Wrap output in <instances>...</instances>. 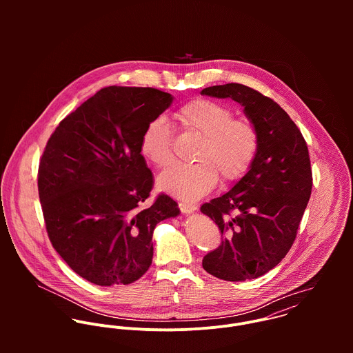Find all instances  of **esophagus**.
Wrapping results in <instances>:
<instances>
[{
  "instance_id": "obj_1",
  "label": "esophagus",
  "mask_w": 353,
  "mask_h": 353,
  "mask_svg": "<svg viewBox=\"0 0 353 353\" xmlns=\"http://www.w3.org/2000/svg\"><path fill=\"white\" fill-rule=\"evenodd\" d=\"M197 205L196 203H189V202H179V209L183 213H193L197 210Z\"/></svg>"
}]
</instances>
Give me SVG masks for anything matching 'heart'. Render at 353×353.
Wrapping results in <instances>:
<instances>
[{
	"instance_id": "b5f03b06",
	"label": "heart",
	"mask_w": 353,
	"mask_h": 353,
	"mask_svg": "<svg viewBox=\"0 0 353 353\" xmlns=\"http://www.w3.org/2000/svg\"><path fill=\"white\" fill-rule=\"evenodd\" d=\"M179 125L200 139L193 164H176L157 178V188L182 200H197L217 183L241 179L258 151V130L252 119L234 118L220 101L196 99L175 114ZM141 153L157 168L171 164L172 134L164 118H156L141 137Z\"/></svg>"
}]
</instances>
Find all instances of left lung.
<instances>
[{
  "label": "left lung",
  "mask_w": 353,
  "mask_h": 353,
  "mask_svg": "<svg viewBox=\"0 0 353 353\" xmlns=\"http://www.w3.org/2000/svg\"><path fill=\"white\" fill-rule=\"evenodd\" d=\"M201 95L239 103L259 141L249 171L225 194L201 206L223 236L203 256L202 268L225 281L256 279L280 263L296 238L312 188L307 144L290 115L250 87L213 85Z\"/></svg>",
  "instance_id": "1"
}]
</instances>
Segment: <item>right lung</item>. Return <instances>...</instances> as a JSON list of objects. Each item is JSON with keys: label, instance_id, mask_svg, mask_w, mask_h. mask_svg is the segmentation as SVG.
<instances>
[{"label": "right lung", "instance_id": "obj_1", "mask_svg": "<svg viewBox=\"0 0 353 353\" xmlns=\"http://www.w3.org/2000/svg\"><path fill=\"white\" fill-rule=\"evenodd\" d=\"M174 101L141 87H107L61 121L39 163L38 190L51 245L83 279L110 287L151 266L153 230L176 217L165 194L144 206L153 175L141 154L147 126Z\"/></svg>", "mask_w": 353, "mask_h": 353}]
</instances>
